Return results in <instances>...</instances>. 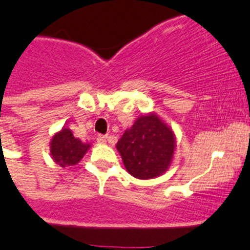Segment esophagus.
<instances>
[{"instance_id":"1","label":"esophagus","mask_w":250,"mask_h":250,"mask_svg":"<svg viewBox=\"0 0 250 250\" xmlns=\"http://www.w3.org/2000/svg\"><path fill=\"white\" fill-rule=\"evenodd\" d=\"M107 139H108V137L104 136V134H99V136H97V142H99V143H106Z\"/></svg>"}]
</instances>
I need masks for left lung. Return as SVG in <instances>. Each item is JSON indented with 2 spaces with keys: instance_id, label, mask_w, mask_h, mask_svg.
<instances>
[{
  "instance_id": "left-lung-1",
  "label": "left lung",
  "mask_w": 250,
  "mask_h": 250,
  "mask_svg": "<svg viewBox=\"0 0 250 250\" xmlns=\"http://www.w3.org/2000/svg\"><path fill=\"white\" fill-rule=\"evenodd\" d=\"M125 169L142 180L154 179L167 170L172 160L175 137L157 114L142 116L123 133L116 146Z\"/></svg>"
}]
</instances>
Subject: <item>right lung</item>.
Returning <instances> with one entry per match:
<instances>
[{
    "label": "right lung",
    "mask_w": 250,
    "mask_h": 250,
    "mask_svg": "<svg viewBox=\"0 0 250 250\" xmlns=\"http://www.w3.org/2000/svg\"><path fill=\"white\" fill-rule=\"evenodd\" d=\"M88 148L90 144L83 143L80 139L75 138L71 130L67 128H62L50 142L51 157L57 164L62 167L78 164Z\"/></svg>",
    "instance_id": "obj_1"
}]
</instances>
